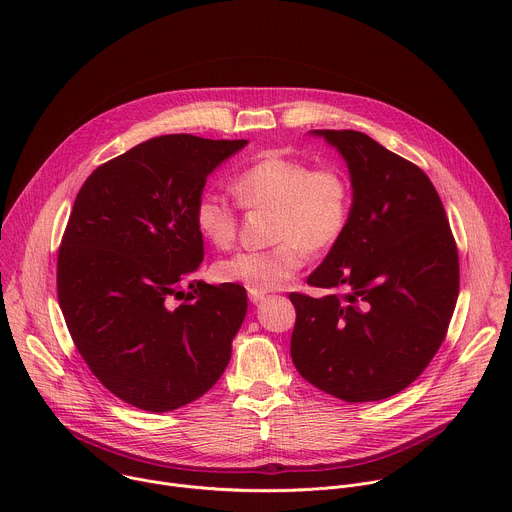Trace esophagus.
Instances as JSON below:
<instances>
[{
  "instance_id": "esophagus-1",
  "label": "esophagus",
  "mask_w": 512,
  "mask_h": 512,
  "mask_svg": "<svg viewBox=\"0 0 512 512\" xmlns=\"http://www.w3.org/2000/svg\"><path fill=\"white\" fill-rule=\"evenodd\" d=\"M249 300L253 304H259L265 300V291H257V289H249Z\"/></svg>"
}]
</instances>
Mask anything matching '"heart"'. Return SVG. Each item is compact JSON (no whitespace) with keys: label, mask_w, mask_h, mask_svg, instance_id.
I'll list each match as a JSON object with an SVG mask.
<instances>
[{"label":"heart","mask_w":512,"mask_h":512,"mask_svg":"<svg viewBox=\"0 0 512 512\" xmlns=\"http://www.w3.org/2000/svg\"><path fill=\"white\" fill-rule=\"evenodd\" d=\"M233 192L245 208L273 210L271 249L239 251L216 265L218 279L249 289L283 287L310 253L332 249L350 223L352 186L336 166L312 168L298 158L267 154L235 176ZM194 225L218 249L237 241V212L223 196L202 194L194 204Z\"/></svg>","instance_id":"heart-1"}]
</instances>
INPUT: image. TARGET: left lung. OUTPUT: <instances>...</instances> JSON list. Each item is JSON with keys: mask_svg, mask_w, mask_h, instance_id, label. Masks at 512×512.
<instances>
[{"mask_svg": "<svg viewBox=\"0 0 512 512\" xmlns=\"http://www.w3.org/2000/svg\"><path fill=\"white\" fill-rule=\"evenodd\" d=\"M344 158L352 214L308 283L346 294H289L298 373L348 403L409 387L440 350L460 291L458 249L421 168L352 129H316Z\"/></svg>", "mask_w": 512, "mask_h": 512, "instance_id": "1", "label": "left lung"}]
</instances>
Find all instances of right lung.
<instances>
[{
  "mask_svg": "<svg viewBox=\"0 0 512 512\" xmlns=\"http://www.w3.org/2000/svg\"><path fill=\"white\" fill-rule=\"evenodd\" d=\"M247 139L160 135L99 166L58 249V304L91 373L152 413L202 397L225 373L247 314L237 283L182 285L204 257L194 204Z\"/></svg>",
  "mask_w": 512,
  "mask_h": 512,
  "instance_id": "obj_1",
  "label": "right lung"
}]
</instances>
